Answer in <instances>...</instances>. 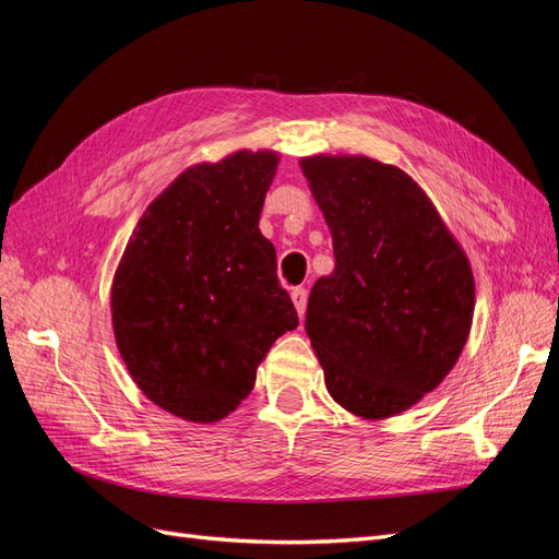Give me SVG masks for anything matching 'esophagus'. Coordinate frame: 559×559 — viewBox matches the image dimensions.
Instances as JSON below:
<instances>
[{
	"label": "esophagus",
	"instance_id": "esophagus-1",
	"mask_svg": "<svg viewBox=\"0 0 559 559\" xmlns=\"http://www.w3.org/2000/svg\"><path fill=\"white\" fill-rule=\"evenodd\" d=\"M292 300H294V308H296L298 317L306 314V308H308V292L300 289V286H298V289L292 292Z\"/></svg>",
	"mask_w": 559,
	"mask_h": 559
}]
</instances>
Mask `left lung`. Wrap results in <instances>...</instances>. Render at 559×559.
<instances>
[{
	"mask_svg": "<svg viewBox=\"0 0 559 559\" xmlns=\"http://www.w3.org/2000/svg\"><path fill=\"white\" fill-rule=\"evenodd\" d=\"M335 270L310 292L306 331L331 399L361 419L413 408L468 341L476 282L460 240L401 167L354 154L300 158Z\"/></svg>",
	"mask_w": 559,
	"mask_h": 559,
	"instance_id": "1",
	"label": "left lung"
}]
</instances>
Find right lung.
<instances>
[{"instance_id":"obj_1","label":"right lung","mask_w":559,"mask_h":559,"mask_svg":"<svg viewBox=\"0 0 559 559\" xmlns=\"http://www.w3.org/2000/svg\"><path fill=\"white\" fill-rule=\"evenodd\" d=\"M280 154L195 163L154 198L111 280V326L130 378L193 425L228 417L277 337L298 326L259 216Z\"/></svg>"}]
</instances>
